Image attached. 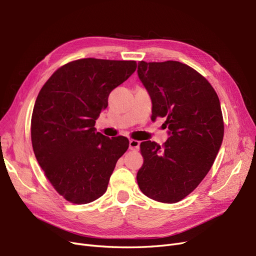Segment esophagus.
Segmentation results:
<instances>
[{
    "instance_id": "obj_1",
    "label": "esophagus",
    "mask_w": 256,
    "mask_h": 256,
    "mask_svg": "<svg viewBox=\"0 0 256 256\" xmlns=\"http://www.w3.org/2000/svg\"><path fill=\"white\" fill-rule=\"evenodd\" d=\"M140 148V142L134 139L130 140V150H138Z\"/></svg>"
}]
</instances>
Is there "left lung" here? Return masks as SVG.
Instances as JSON below:
<instances>
[{"label":"left lung","instance_id":"obj_1","mask_svg":"<svg viewBox=\"0 0 256 256\" xmlns=\"http://www.w3.org/2000/svg\"><path fill=\"white\" fill-rule=\"evenodd\" d=\"M137 72L152 99V120L165 118L170 135L163 146L141 142L137 182L154 201L176 203L202 182L222 146L220 99L204 76L180 62L141 60Z\"/></svg>","mask_w":256,"mask_h":256}]
</instances>
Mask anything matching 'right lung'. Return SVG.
Segmentation results:
<instances>
[{"label": "right lung", "mask_w": 256, "mask_h": 256, "mask_svg": "<svg viewBox=\"0 0 256 256\" xmlns=\"http://www.w3.org/2000/svg\"><path fill=\"white\" fill-rule=\"evenodd\" d=\"M135 60L82 58L55 71L42 86L31 118L36 158L54 190L73 204H88L108 188L128 140L96 132L110 93L136 71Z\"/></svg>", "instance_id": "obj_1"}]
</instances>
